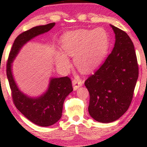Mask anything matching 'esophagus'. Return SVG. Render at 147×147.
Returning a JSON list of instances; mask_svg holds the SVG:
<instances>
[{
	"label": "esophagus",
	"mask_w": 147,
	"mask_h": 147,
	"mask_svg": "<svg viewBox=\"0 0 147 147\" xmlns=\"http://www.w3.org/2000/svg\"><path fill=\"white\" fill-rule=\"evenodd\" d=\"M84 84V81L82 80H74L72 81V84L74 86V90H78V88L83 85Z\"/></svg>",
	"instance_id": "esophagus-1"
}]
</instances>
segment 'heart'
Segmentation results:
<instances>
[{"label":"heart","mask_w":147,"mask_h":147,"mask_svg":"<svg viewBox=\"0 0 147 147\" xmlns=\"http://www.w3.org/2000/svg\"><path fill=\"white\" fill-rule=\"evenodd\" d=\"M63 52L55 55L57 65L63 69L69 68L67 55L74 57L76 67L83 73L95 71L106 59L110 45V35L103 28L80 29L67 31L60 38Z\"/></svg>","instance_id":"heart-1"}]
</instances>
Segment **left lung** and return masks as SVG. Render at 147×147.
Masks as SVG:
<instances>
[{
  "instance_id": "1",
  "label": "left lung",
  "mask_w": 147,
  "mask_h": 147,
  "mask_svg": "<svg viewBox=\"0 0 147 147\" xmlns=\"http://www.w3.org/2000/svg\"><path fill=\"white\" fill-rule=\"evenodd\" d=\"M110 27L115 34L114 49L100 69L84 83L90 93V115L102 123L115 121L127 111L138 77L132 40L126 32Z\"/></svg>"
}]
</instances>
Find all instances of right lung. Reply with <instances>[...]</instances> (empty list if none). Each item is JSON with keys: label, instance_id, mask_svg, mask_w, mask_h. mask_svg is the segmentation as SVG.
<instances>
[{"label": "right lung", "instance_id": "right-lung-1", "mask_svg": "<svg viewBox=\"0 0 147 147\" xmlns=\"http://www.w3.org/2000/svg\"><path fill=\"white\" fill-rule=\"evenodd\" d=\"M55 23L37 26L23 32L16 38L8 59L7 76L14 104L28 120L40 126H49L58 122L62 116L64 100L73 91L68 77L51 78L46 91L35 97L28 96L18 87L13 74V63L22 47L34 38L50 31Z\"/></svg>", "mask_w": 147, "mask_h": 147}]
</instances>
